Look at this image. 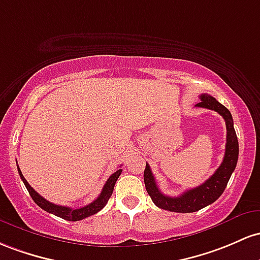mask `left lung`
<instances>
[{"label": "left lung", "mask_w": 260, "mask_h": 260, "mask_svg": "<svg viewBox=\"0 0 260 260\" xmlns=\"http://www.w3.org/2000/svg\"><path fill=\"white\" fill-rule=\"evenodd\" d=\"M200 99L201 102L195 107L215 110L226 121L227 136L223 161L220 165V167L216 169V172L208 180H205L203 184L197 186V188L189 189V190L184 191L182 195L176 198L167 197V195L162 194V191L159 190L158 186L156 184V180H154L150 166L146 163V168L144 172L146 190H147L148 195L152 199L154 205L163 210H168V211L173 212H195L212 204L223 193L224 188L227 186V183H229L230 178H231V174L235 171L236 165H237L238 140L237 135H236L235 127H233V119L231 113H230V110L226 107L218 103L216 99L211 97V95L206 94V93L201 94Z\"/></svg>", "instance_id": "1"}]
</instances>
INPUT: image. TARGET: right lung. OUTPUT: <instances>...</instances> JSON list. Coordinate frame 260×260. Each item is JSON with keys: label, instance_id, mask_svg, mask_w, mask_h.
Returning <instances> with one entry per match:
<instances>
[{"label": "right lung", "instance_id": "obj_1", "mask_svg": "<svg viewBox=\"0 0 260 260\" xmlns=\"http://www.w3.org/2000/svg\"><path fill=\"white\" fill-rule=\"evenodd\" d=\"M121 172H122V169L119 168L118 171L114 172V173L109 177V179L107 180L106 184H104V186H103V189H102L99 197L94 201H92V203L88 204V205L83 206V208L71 209V208H69V206L56 205V204H52V203H50V201L44 199L42 195L38 194L37 191L34 190L30 185H29V183L25 180V178L23 177L22 172H20V169L18 167V173L20 176V179H22L23 183H24L25 188H27V190L29 191V194H30L31 199L34 200V203H36L39 208L45 210L46 212H50V214L55 215V216H59L67 221L83 220V218L92 216V215L97 214L98 211H101V210L107 205L109 198L112 197L113 190H114V185H115L116 180H118L119 176L121 174Z\"/></svg>", "mask_w": 260, "mask_h": 260}]
</instances>
